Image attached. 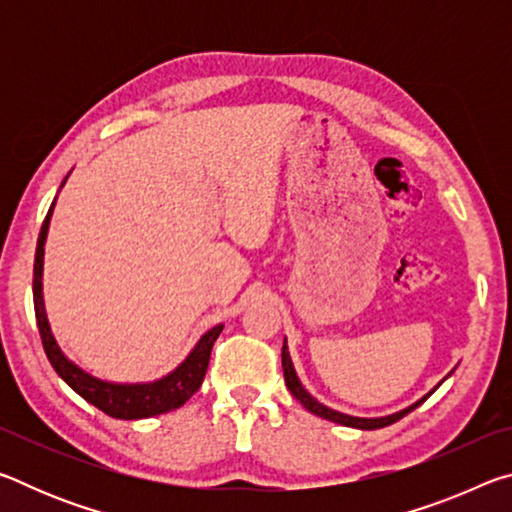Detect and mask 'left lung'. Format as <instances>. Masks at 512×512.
<instances>
[{
    "label": "left lung",
    "mask_w": 512,
    "mask_h": 512,
    "mask_svg": "<svg viewBox=\"0 0 512 512\" xmlns=\"http://www.w3.org/2000/svg\"><path fill=\"white\" fill-rule=\"evenodd\" d=\"M282 370H284V381H287V388L291 391V395L296 397V400L305 406V409L309 411V413H314V415H318V418H325V420H329V422H336V424H343V427H352V429H366V431H372V429H381V427H388V424H393V422H397V420H402L406 413H411L413 409H418V406L427 400V397L436 391V388L443 384V381L452 375V372H449V375L440 381V384L433 388V391H429L427 395L424 397H420L418 402H413L411 406H406V409H402V411H397V413H391V415H384V418H354V415H348V413H339V411H334V409H329V406H325V404H320L316 397H311L309 393H307V388L300 384V379H298V375H296V368H293V361H291V354H289V348H287V339H284V345H282Z\"/></svg>",
    "instance_id": "8db88e82"
}]
</instances>
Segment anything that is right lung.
<instances>
[{
	"instance_id": "obj_1",
	"label": "right lung",
	"mask_w": 512,
	"mask_h": 512,
	"mask_svg": "<svg viewBox=\"0 0 512 512\" xmlns=\"http://www.w3.org/2000/svg\"><path fill=\"white\" fill-rule=\"evenodd\" d=\"M54 205L56 201L51 203L47 219L40 228L36 264H33V307H36L40 339H42V345H45L49 363L54 366L58 377L63 379L72 391L79 393L85 402L97 406L99 411L110 415V418L142 420V418H153V415H160V413H169L173 409H180V406H183L189 397L201 388L207 372V363H210L212 345L223 332V325L207 329V332L194 345V350L187 354V359L180 363L176 370H171L169 375H164L162 379L146 381V384H115V381H103L76 366L74 361H69L65 357V352L60 350L54 334H51L47 311H45V298H42V262H45V241H47L51 214H54Z\"/></svg>"
}]
</instances>
